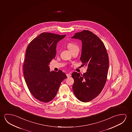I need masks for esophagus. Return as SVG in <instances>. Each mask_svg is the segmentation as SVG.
<instances>
[{
  "label": "esophagus",
  "mask_w": 132,
  "mask_h": 132,
  "mask_svg": "<svg viewBox=\"0 0 132 132\" xmlns=\"http://www.w3.org/2000/svg\"><path fill=\"white\" fill-rule=\"evenodd\" d=\"M67 77L68 78H69V77H71V74L70 73H67Z\"/></svg>",
  "instance_id": "34e87169"
}]
</instances>
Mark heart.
I'll return each mask as SVG.
<instances>
[{"instance_id":"1","label":"heart","mask_w":132,"mask_h":132,"mask_svg":"<svg viewBox=\"0 0 132 132\" xmlns=\"http://www.w3.org/2000/svg\"><path fill=\"white\" fill-rule=\"evenodd\" d=\"M78 46H77L76 44L73 43H69L68 44V48H69V50H72L73 48H75L76 47H77Z\"/></svg>"}]
</instances>
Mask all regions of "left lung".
<instances>
[{"label":"left lung","mask_w":132,"mask_h":132,"mask_svg":"<svg viewBox=\"0 0 132 132\" xmlns=\"http://www.w3.org/2000/svg\"><path fill=\"white\" fill-rule=\"evenodd\" d=\"M71 38L82 41L80 60L88 68L83 75L77 72L72 73L74 80L72 89L78 100L87 102L96 98L105 86L109 68L108 55L102 41L91 31L84 30Z\"/></svg>","instance_id":"obj_1"}]
</instances>
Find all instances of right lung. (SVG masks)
Listing matches in <instances>:
<instances>
[{"mask_svg": "<svg viewBox=\"0 0 132 132\" xmlns=\"http://www.w3.org/2000/svg\"><path fill=\"white\" fill-rule=\"evenodd\" d=\"M65 35L43 32L27 46L23 65V74L30 92L43 102L52 101L61 82L67 78L64 72L50 71L48 65L56 54L57 44Z\"/></svg>", "mask_w": 132, "mask_h": 132, "instance_id": "1", "label": "right lung"}]
</instances>
